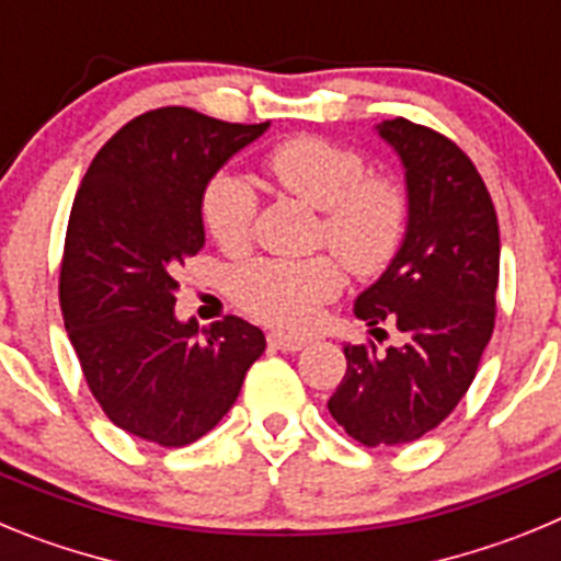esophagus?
<instances>
[{"label":"esophagus","mask_w":561,"mask_h":561,"mask_svg":"<svg viewBox=\"0 0 561 561\" xmlns=\"http://www.w3.org/2000/svg\"><path fill=\"white\" fill-rule=\"evenodd\" d=\"M270 345L277 351H300L306 348V340H300V336H289V334H270Z\"/></svg>","instance_id":"1"}]
</instances>
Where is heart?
<instances>
[{"label": "heart", "mask_w": 561, "mask_h": 561, "mask_svg": "<svg viewBox=\"0 0 561 561\" xmlns=\"http://www.w3.org/2000/svg\"><path fill=\"white\" fill-rule=\"evenodd\" d=\"M266 171L295 199L323 210L320 241L356 275H376L390 266L404 244L408 193L393 176L368 173V162L354 148L300 134L272 148ZM199 213L207 236L221 250H244L255 225L257 193L244 173L225 168L202 187ZM340 289L342 266L331 255L306 261L261 257L232 275L236 304L261 323L284 331L311 329L323 304Z\"/></svg>", "instance_id": "heart-1"}]
</instances>
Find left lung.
Segmentation results:
<instances>
[{
  "instance_id": "1",
  "label": "left lung",
  "mask_w": 561,
  "mask_h": 561,
  "mask_svg": "<svg viewBox=\"0 0 561 561\" xmlns=\"http://www.w3.org/2000/svg\"><path fill=\"white\" fill-rule=\"evenodd\" d=\"M376 131L404 165L410 225L354 314L374 336L385 334L379 323L396 325L404 345H345L329 413L365 447H396L438 427L478 374L494 331L500 230L478 168L453 140L404 117Z\"/></svg>"
}]
</instances>
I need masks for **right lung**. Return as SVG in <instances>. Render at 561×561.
<instances>
[{
    "label": "right lung",
    "mask_w": 561,
    "mask_h": 561,
    "mask_svg": "<svg viewBox=\"0 0 561 561\" xmlns=\"http://www.w3.org/2000/svg\"><path fill=\"white\" fill-rule=\"evenodd\" d=\"M266 128L153 108L98 151L72 202L58 284L69 342L108 421L160 447L210 433L266 348L241 317L199 329L173 314V275L205 247L202 187Z\"/></svg>",
    "instance_id": "add662e5"
}]
</instances>
